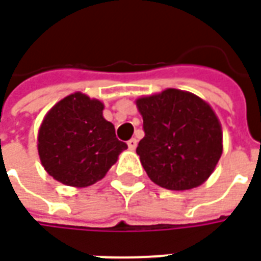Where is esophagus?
<instances>
[{"label":"esophagus","instance_id":"34e87169","mask_svg":"<svg viewBox=\"0 0 261 261\" xmlns=\"http://www.w3.org/2000/svg\"><path fill=\"white\" fill-rule=\"evenodd\" d=\"M127 145H128V149L134 151V149L137 148V140H136V138H131L130 141H127Z\"/></svg>","mask_w":261,"mask_h":261}]
</instances>
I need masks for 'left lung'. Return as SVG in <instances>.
<instances>
[{"label":"left lung","mask_w":261,"mask_h":261,"mask_svg":"<svg viewBox=\"0 0 261 261\" xmlns=\"http://www.w3.org/2000/svg\"><path fill=\"white\" fill-rule=\"evenodd\" d=\"M136 105L145 131L137 153L148 177L168 190L201 186L222 155V128L213 108L173 88L138 97Z\"/></svg>","instance_id":"8db88e82"}]
</instances>
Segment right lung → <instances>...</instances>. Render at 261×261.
Segmentation results:
<instances>
[{"mask_svg": "<svg viewBox=\"0 0 261 261\" xmlns=\"http://www.w3.org/2000/svg\"><path fill=\"white\" fill-rule=\"evenodd\" d=\"M97 99L75 92L50 109L37 134V152L53 179L72 187L91 186L116 164L127 144L103 117Z\"/></svg>", "mask_w": 261, "mask_h": 261, "instance_id": "1", "label": "right lung"}]
</instances>
